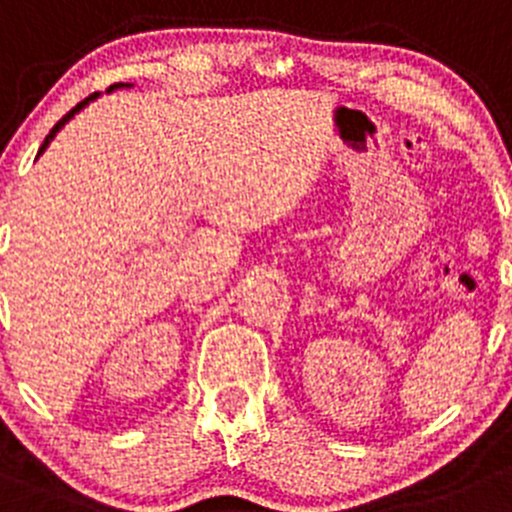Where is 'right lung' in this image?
Returning <instances> with one entry per match:
<instances>
[{
	"label": "right lung",
	"mask_w": 512,
	"mask_h": 512,
	"mask_svg": "<svg viewBox=\"0 0 512 512\" xmlns=\"http://www.w3.org/2000/svg\"><path fill=\"white\" fill-rule=\"evenodd\" d=\"M114 87H119V84H112V87H109V89H114ZM97 94H99V92L89 94V97H87V99H82V102H79V104H77V107H72V109H69V112H67V114H64V117H62V119H59V122H57V124H54V127H52V132H49V135H47V137H44L42 147H39V155H42V152H44V150H47V145H49V142H52V140H54V135H57V132H59V130H62V127H64V122H69V119H72V117H74V112H79V109H82V107H84V104H87V102H89V99H94V97H97Z\"/></svg>",
	"instance_id": "obj_1"
}]
</instances>
